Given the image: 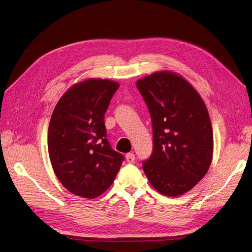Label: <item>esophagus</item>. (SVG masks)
I'll use <instances>...</instances> for the list:
<instances>
[{"label":"esophagus","instance_id":"obj_1","mask_svg":"<svg viewBox=\"0 0 252 252\" xmlns=\"http://www.w3.org/2000/svg\"><path fill=\"white\" fill-rule=\"evenodd\" d=\"M125 158H126V160L128 162H133L134 159H135V156H134L133 153H127Z\"/></svg>","mask_w":252,"mask_h":252}]
</instances>
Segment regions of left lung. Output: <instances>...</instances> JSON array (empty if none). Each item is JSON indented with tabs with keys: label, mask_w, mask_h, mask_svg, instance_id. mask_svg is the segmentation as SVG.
<instances>
[{
	"label": "left lung",
	"mask_w": 252,
	"mask_h": 252,
	"mask_svg": "<svg viewBox=\"0 0 252 252\" xmlns=\"http://www.w3.org/2000/svg\"><path fill=\"white\" fill-rule=\"evenodd\" d=\"M150 111L153 152L143 170L158 193L177 197L209 170L214 151L211 119L200 94L184 77L159 71L136 81Z\"/></svg>",
	"instance_id": "left-lung-1"
}]
</instances>
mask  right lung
Segmentation results:
<instances>
[{
	"label": "right lung",
	"instance_id": "1",
	"mask_svg": "<svg viewBox=\"0 0 252 252\" xmlns=\"http://www.w3.org/2000/svg\"><path fill=\"white\" fill-rule=\"evenodd\" d=\"M116 81L78 82L59 99L48 129V150L55 175L72 194L94 199L114 182L124 156L111 149L104 114Z\"/></svg>",
	"mask_w": 252,
	"mask_h": 252
}]
</instances>
